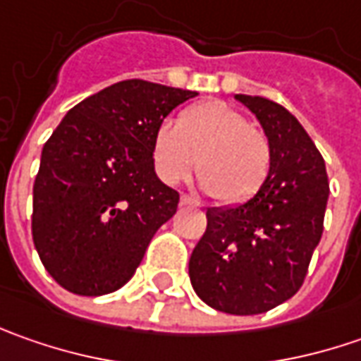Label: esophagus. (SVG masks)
<instances>
[{
  "label": "esophagus",
  "mask_w": 361,
  "mask_h": 361,
  "mask_svg": "<svg viewBox=\"0 0 361 361\" xmlns=\"http://www.w3.org/2000/svg\"><path fill=\"white\" fill-rule=\"evenodd\" d=\"M180 204H183V207H197V201L190 199L188 195H180Z\"/></svg>",
  "instance_id": "esophagus-1"
}]
</instances>
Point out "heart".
I'll use <instances>...</instances> for the list:
<instances>
[{
    "label": "heart",
    "instance_id": "heart-1",
    "mask_svg": "<svg viewBox=\"0 0 361 361\" xmlns=\"http://www.w3.org/2000/svg\"><path fill=\"white\" fill-rule=\"evenodd\" d=\"M150 152L159 178L171 187L183 183L197 162L202 188L223 204L253 199L273 166L269 136L221 100L188 106L176 124L162 120Z\"/></svg>",
    "mask_w": 361,
    "mask_h": 361
}]
</instances>
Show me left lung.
Instances as JSON below:
<instances>
[{
    "instance_id": "1",
    "label": "left lung",
    "mask_w": 361,
    "mask_h": 361,
    "mask_svg": "<svg viewBox=\"0 0 361 361\" xmlns=\"http://www.w3.org/2000/svg\"><path fill=\"white\" fill-rule=\"evenodd\" d=\"M235 98L269 136L273 166L253 199L207 211V231L192 249L188 275L213 310L257 315L303 285L324 233L329 185L324 157L289 110L261 96Z\"/></svg>"
}]
</instances>
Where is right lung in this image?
I'll use <instances>...</instances> for the list:
<instances>
[{
	"label": "right lung",
	"mask_w": 361,
	"mask_h": 361,
	"mask_svg": "<svg viewBox=\"0 0 361 361\" xmlns=\"http://www.w3.org/2000/svg\"><path fill=\"white\" fill-rule=\"evenodd\" d=\"M197 92L124 80L76 104L42 150L32 237L49 275L76 295H106L134 275L178 192L160 183L152 134Z\"/></svg>",
	"instance_id": "1"
}]
</instances>
